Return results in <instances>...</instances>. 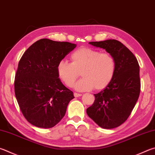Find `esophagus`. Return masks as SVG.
Returning <instances> with one entry per match:
<instances>
[{
	"mask_svg": "<svg viewBox=\"0 0 155 155\" xmlns=\"http://www.w3.org/2000/svg\"><path fill=\"white\" fill-rule=\"evenodd\" d=\"M81 95H82V94H78V93H74V96L75 97H80V96H81Z\"/></svg>",
	"mask_w": 155,
	"mask_h": 155,
	"instance_id": "1",
	"label": "esophagus"
}]
</instances>
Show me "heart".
Here are the masks:
<instances>
[{
	"label": "heart",
	"instance_id": "1",
	"mask_svg": "<svg viewBox=\"0 0 155 155\" xmlns=\"http://www.w3.org/2000/svg\"><path fill=\"white\" fill-rule=\"evenodd\" d=\"M70 64L63 60L58 63V76L64 85L70 87L74 85L81 73L83 78L75 85L78 91L105 89L114 76L116 61L109 53L81 47L70 54Z\"/></svg>",
	"mask_w": 155,
	"mask_h": 155
}]
</instances>
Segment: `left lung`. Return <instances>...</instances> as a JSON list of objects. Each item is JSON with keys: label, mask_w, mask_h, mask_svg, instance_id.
<instances>
[{"label": "left lung", "mask_w": 155, "mask_h": 155, "mask_svg": "<svg viewBox=\"0 0 155 155\" xmlns=\"http://www.w3.org/2000/svg\"><path fill=\"white\" fill-rule=\"evenodd\" d=\"M89 43L110 53L116 61V70L110 83L94 95V102L87 109V114L102 128L117 127L128 119L139 97L141 84L138 61L119 41Z\"/></svg>", "instance_id": "1"}]
</instances>
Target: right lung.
I'll return each instance as SVG.
<instances>
[{
	"label": "right lung",
	"mask_w": 155,
	"mask_h": 155,
	"mask_svg": "<svg viewBox=\"0 0 155 155\" xmlns=\"http://www.w3.org/2000/svg\"><path fill=\"white\" fill-rule=\"evenodd\" d=\"M76 46L43 38L21 56L14 89L21 112L30 124L51 128L65 115L68 103L74 97L58 78L57 66Z\"/></svg>",
	"instance_id": "1"
}]
</instances>
